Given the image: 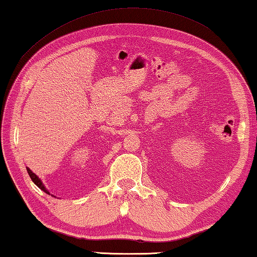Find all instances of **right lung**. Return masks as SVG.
<instances>
[{
	"mask_svg": "<svg viewBox=\"0 0 257 257\" xmlns=\"http://www.w3.org/2000/svg\"><path fill=\"white\" fill-rule=\"evenodd\" d=\"M27 172H28V175H29V177H30V179L33 180L34 184L36 185V186L38 187V188L42 189L43 191H44V193L51 195V194H50V191L46 189V187L44 186V184H43V181H42V180L40 179V178H38L36 175H35V173H34L32 170H30L29 168H27ZM52 196H54V195H52ZM54 197H55V196H54Z\"/></svg>",
	"mask_w": 257,
	"mask_h": 257,
	"instance_id": "1",
	"label": "right lung"
}]
</instances>
